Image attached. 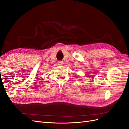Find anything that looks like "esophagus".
Masks as SVG:
<instances>
[{
	"mask_svg": "<svg viewBox=\"0 0 129 129\" xmlns=\"http://www.w3.org/2000/svg\"><path fill=\"white\" fill-rule=\"evenodd\" d=\"M57 63H58V65H60V66H62V65L63 64V62H62V61H58Z\"/></svg>",
	"mask_w": 129,
	"mask_h": 129,
	"instance_id": "obj_1",
	"label": "esophagus"
}]
</instances>
